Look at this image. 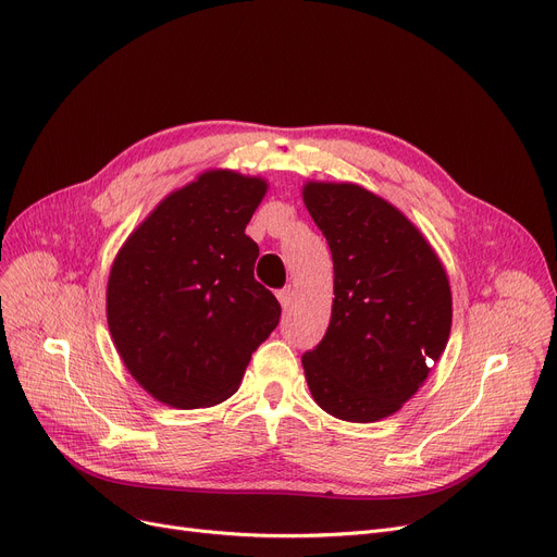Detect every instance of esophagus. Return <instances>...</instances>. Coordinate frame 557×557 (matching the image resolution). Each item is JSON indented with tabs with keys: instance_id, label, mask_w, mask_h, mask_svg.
<instances>
[{
	"instance_id": "1",
	"label": "esophagus",
	"mask_w": 557,
	"mask_h": 557,
	"mask_svg": "<svg viewBox=\"0 0 557 557\" xmlns=\"http://www.w3.org/2000/svg\"><path fill=\"white\" fill-rule=\"evenodd\" d=\"M293 288L290 286H286V288H282V290H277V300H280V305H282V309H290V305H293Z\"/></svg>"
}]
</instances>
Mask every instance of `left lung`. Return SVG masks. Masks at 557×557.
Instances as JSON below:
<instances>
[{
  "instance_id": "obj_1",
  "label": "left lung",
  "mask_w": 557,
  "mask_h": 557,
  "mask_svg": "<svg viewBox=\"0 0 557 557\" xmlns=\"http://www.w3.org/2000/svg\"><path fill=\"white\" fill-rule=\"evenodd\" d=\"M333 257L324 338L302 356L313 400L372 423L400 410L448 345L453 295L436 252L400 210L356 183H307Z\"/></svg>"
}]
</instances>
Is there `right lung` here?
<instances>
[{
	"instance_id": "1",
	"label": "right lung",
	"mask_w": 557,
	"mask_h": 557,
	"mask_svg": "<svg viewBox=\"0 0 557 557\" xmlns=\"http://www.w3.org/2000/svg\"><path fill=\"white\" fill-rule=\"evenodd\" d=\"M264 195V178L203 172L165 197L114 259L109 333L136 383L165 405L195 410L231 398L280 322L246 235Z\"/></svg>"
}]
</instances>
